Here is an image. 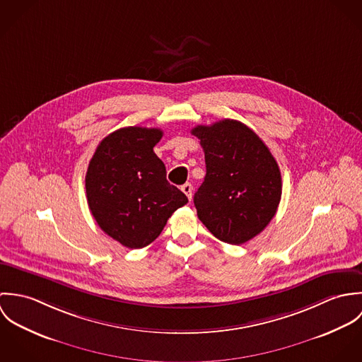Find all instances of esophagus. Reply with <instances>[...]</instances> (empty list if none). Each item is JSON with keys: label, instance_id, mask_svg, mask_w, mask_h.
<instances>
[{"label": "esophagus", "instance_id": "34e87169", "mask_svg": "<svg viewBox=\"0 0 362 362\" xmlns=\"http://www.w3.org/2000/svg\"><path fill=\"white\" fill-rule=\"evenodd\" d=\"M181 189H182V192L187 195V198L191 201V199H192V185H191L189 182H187V184H184V185L181 187Z\"/></svg>", "mask_w": 362, "mask_h": 362}]
</instances>
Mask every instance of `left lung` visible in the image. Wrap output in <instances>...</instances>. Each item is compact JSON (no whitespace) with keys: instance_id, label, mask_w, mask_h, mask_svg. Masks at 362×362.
<instances>
[{"instance_id":"obj_1","label":"left lung","mask_w":362,"mask_h":362,"mask_svg":"<svg viewBox=\"0 0 362 362\" xmlns=\"http://www.w3.org/2000/svg\"><path fill=\"white\" fill-rule=\"evenodd\" d=\"M205 152V181L194 197L199 220L220 241L240 245L264 230L281 198L277 161L258 135L237 119L192 131Z\"/></svg>"}]
</instances>
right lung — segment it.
<instances>
[{"label": "right lung", "instance_id": "obj_1", "mask_svg": "<svg viewBox=\"0 0 362 362\" xmlns=\"http://www.w3.org/2000/svg\"><path fill=\"white\" fill-rule=\"evenodd\" d=\"M158 128L127 127L107 135L92 157L86 178L88 205L107 235L127 248L149 245L168 217L188 198L165 178L153 148Z\"/></svg>", "mask_w": 362, "mask_h": 362}]
</instances>
